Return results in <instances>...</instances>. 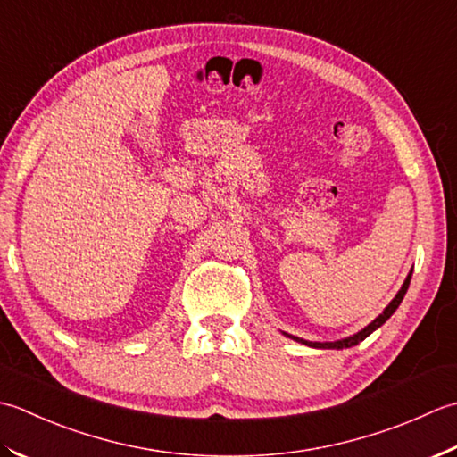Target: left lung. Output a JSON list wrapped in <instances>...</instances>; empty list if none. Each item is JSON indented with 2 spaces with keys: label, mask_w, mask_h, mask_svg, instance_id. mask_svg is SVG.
<instances>
[{
  "label": "left lung",
  "mask_w": 457,
  "mask_h": 457,
  "mask_svg": "<svg viewBox=\"0 0 457 457\" xmlns=\"http://www.w3.org/2000/svg\"><path fill=\"white\" fill-rule=\"evenodd\" d=\"M411 278H412V270H411V274L406 276V280H404L403 287H400L398 294L395 295V300L385 307V312L380 313L377 320H372L365 329H361L359 333L351 335V337L339 339V341H325V343H320V341H303V339L294 337V335H287V333H286V335H287V337H292V339H295V341L303 343V345H310V347H315V349H349V347H353V345H359V343H361L362 339H367L372 331H377V329L380 328V325H383V323L390 318V315H393V313L396 312V307L400 305V302L404 300V294H406V290H408V286H411Z\"/></svg>",
  "instance_id": "1"
}]
</instances>
